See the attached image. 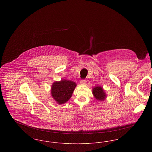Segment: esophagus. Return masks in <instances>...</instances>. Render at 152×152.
Listing matches in <instances>:
<instances>
[{"label": "esophagus", "instance_id": "1", "mask_svg": "<svg viewBox=\"0 0 152 152\" xmlns=\"http://www.w3.org/2000/svg\"><path fill=\"white\" fill-rule=\"evenodd\" d=\"M80 83H81V84L85 85V84H86V83H87V81H86V80H81L80 81Z\"/></svg>", "mask_w": 152, "mask_h": 152}]
</instances>
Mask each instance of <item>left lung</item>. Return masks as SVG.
Returning <instances> with one entry per match:
<instances>
[{
	"instance_id": "obj_1",
	"label": "left lung",
	"mask_w": 152,
	"mask_h": 152,
	"mask_svg": "<svg viewBox=\"0 0 152 152\" xmlns=\"http://www.w3.org/2000/svg\"><path fill=\"white\" fill-rule=\"evenodd\" d=\"M92 93L96 99L97 100L103 101L107 97V94L102 87L100 86L95 87L92 89Z\"/></svg>"
}]
</instances>
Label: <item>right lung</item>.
Returning <instances> with one entry per match:
<instances>
[{
  "instance_id": "add662e5",
  "label": "right lung",
  "mask_w": 152,
  "mask_h": 152,
  "mask_svg": "<svg viewBox=\"0 0 152 152\" xmlns=\"http://www.w3.org/2000/svg\"><path fill=\"white\" fill-rule=\"evenodd\" d=\"M76 87V84L70 80L62 79L55 81L51 87V96L58 104H63L71 97Z\"/></svg>"
}]
</instances>
